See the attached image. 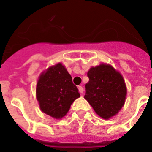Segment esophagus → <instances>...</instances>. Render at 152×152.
I'll use <instances>...</instances> for the list:
<instances>
[{
  "label": "esophagus",
  "instance_id": "obj_1",
  "mask_svg": "<svg viewBox=\"0 0 152 152\" xmlns=\"http://www.w3.org/2000/svg\"><path fill=\"white\" fill-rule=\"evenodd\" d=\"M78 90H79V92H80V94H83V92H84L83 87H82V86H79V87H78Z\"/></svg>",
  "mask_w": 152,
  "mask_h": 152
}]
</instances>
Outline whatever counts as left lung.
Masks as SVG:
<instances>
[{"mask_svg":"<svg viewBox=\"0 0 152 152\" xmlns=\"http://www.w3.org/2000/svg\"><path fill=\"white\" fill-rule=\"evenodd\" d=\"M84 98L103 119L116 116L125 104L127 86L122 74L106 63L91 66L87 72Z\"/></svg>","mask_w":152,"mask_h":152,"instance_id":"obj_1","label":"left lung"}]
</instances>
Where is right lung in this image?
Instances as JSON below:
<instances>
[{
	"instance_id": "add662e5",
	"label": "right lung",
	"mask_w": 152,
	"mask_h": 152,
	"mask_svg": "<svg viewBox=\"0 0 152 152\" xmlns=\"http://www.w3.org/2000/svg\"><path fill=\"white\" fill-rule=\"evenodd\" d=\"M80 96L72 76L61 62L49 66L39 76L36 85V99L40 110L47 115L61 119Z\"/></svg>"
}]
</instances>
